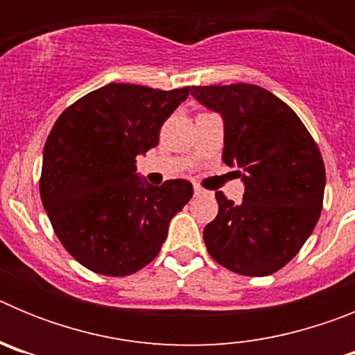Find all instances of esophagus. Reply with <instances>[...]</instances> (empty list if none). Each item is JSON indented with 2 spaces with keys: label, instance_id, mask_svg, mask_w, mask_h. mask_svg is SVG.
<instances>
[{
  "label": "esophagus",
  "instance_id": "34e87169",
  "mask_svg": "<svg viewBox=\"0 0 355 355\" xmlns=\"http://www.w3.org/2000/svg\"><path fill=\"white\" fill-rule=\"evenodd\" d=\"M205 193H206V190H202V188H200V187L193 188V196H196V197H202V196H205Z\"/></svg>",
  "mask_w": 355,
  "mask_h": 355
}]
</instances>
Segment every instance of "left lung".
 <instances>
[{
  "mask_svg": "<svg viewBox=\"0 0 355 355\" xmlns=\"http://www.w3.org/2000/svg\"><path fill=\"white\" fill-rule=\"evenodd\" d=\"M192 96L224 119V153L245 184L240 205L216 192L218 213L205 243L218 265L263 277L302 249L324 206L325 165L299 115L258 85L192 87Z\"/></svg>",
  "mask_w": 355,
  "mask_h": 355,
  "instance_id": "left-lung-1",
  "label": "left lung"
}]
</instances>
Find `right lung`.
I'll return each mask as SVG.
<instances>
[{"label":"right lung","mask_w":355,"mask_h":355,"mask_svg":"<svg viewBox=\"0 0 355 355\" xmlns=\"http://www.w3.org/2000/svg\"><path fill=\"white\" fill-rule=\"evenodd\" d=\"M190 87L159 90L110 83L56 119L44 146L40 199L56 236L78 263L124 277L158 256L172 216L193 196L190 181L162 187L135 172Z\"/></svg>","instance_id":"1"}]
</instances>
